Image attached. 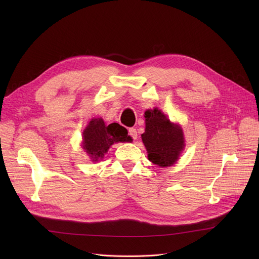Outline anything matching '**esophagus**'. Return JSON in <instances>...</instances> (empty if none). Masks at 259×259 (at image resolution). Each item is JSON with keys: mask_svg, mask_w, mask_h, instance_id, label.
Segmentation results:
<instances>
[{"mask_svg": "<svg viewBox=\"0 0 259 259\" xmlns=\"http://www.w3.org/2000/svg\"><path fill=\"white\" fill-rule=\"evenodd\" d=\"M129 135L132 138V140H137L138 139V131L135 128H130L129 129Z\"/></svg>", "mask_w": 259, "mask_h": 259, "instance_id": "34e87169", "label": "esophagus"}]
</instances>
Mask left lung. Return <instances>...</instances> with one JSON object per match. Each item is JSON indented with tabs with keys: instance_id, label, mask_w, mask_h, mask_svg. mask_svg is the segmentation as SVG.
Listing matches in <instances>:
<instances>
[{
	"instance_id": "1",
	"label": "left lung",
	"mask_w": 259,
	"mask_h": 259,
	"mask_svg": "<svg viewBox=\"0 0 259 259\" xmlns=\"http://www.w3.org/2000/svg\"><path fill=\"white\" fill-rule=\"evenodd\" d=\"M146 129L142 140L148 158L159 167H168L179 159L185 147L183 130L158 109L145 112Z\"/></svg>"
}]
</instances>
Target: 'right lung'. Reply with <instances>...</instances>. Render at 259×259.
<instances>
[{
  "instance_id": "obj_1",
  "label": "right lung",
  "mask_w": 259,
  "mask_h": 259,
  "mask_svg": "<svg viewBox=\"0 0 259 259\" xmlns=\"http://www.w3.org/2000/svg\"><path fill=\"white\" fill-rule=\"evenodd\" d=\"M83 148L93 161L103 158L109 147L118 142H130L126 128L117 122L106 126L102 118H93L83 132Z\"/></svg>"
}]
</instances>
